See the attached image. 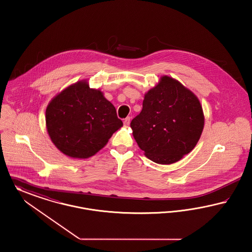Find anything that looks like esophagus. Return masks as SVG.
Returning <instances> with one entry per match:
<instances>
[{
    "label": "esophagus",
    "mask_w": 252,
    "mask_h": 252,
    "mask_svg": "<svg viewBox=\"0 0 252 252\" xmlns=\"http://www.w3.org/2000/svg\"><path fill=\"white\" fill-rule=\"evenodd\" d=\"M123 122H124V125H125V126H128V125L130 124V122H131V118H130V117H127Z\"/></svg>",
    "instance_id": "1"
}]
</instances>
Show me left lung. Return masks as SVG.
<instances>
[{
    "label": "left lung",
    "mask_w": 252,
    "mask_h": 252,
    "mask_svg": "<svg viewBox=\"0 0 252 252\" xmlns=\"http://www.w3.org/2000/svg\"><path fill=\"white\" fill-rule=\"evenodd\" d=\"M132 135L146 157L172 164L197 144L204 114L197 96L178 80L163 76L145 94L139 115L131 122Z\"/></svg>",
    "instance_id": "obj_1"
}]
</instances>
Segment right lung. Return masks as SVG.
Returning <instances> with one entry per match:
<instances>
[{
	"mask_svg": "<svg viewBox=\"0 0 252 252\" xmlns=\"http://www.w3.org/2000/svg\"><path fill=\"white\" fill-rule=\"evenodd\" d=\"M45 121L52 142L72 158L95 155L123 125L115 106L86 80L57 94L46 108Z\"/></svg>",
	"mask_w": 252,
	"mask_h": 252,
	"instance_id": "obj_1",
	"label": "right lung"
}]
</instances>
